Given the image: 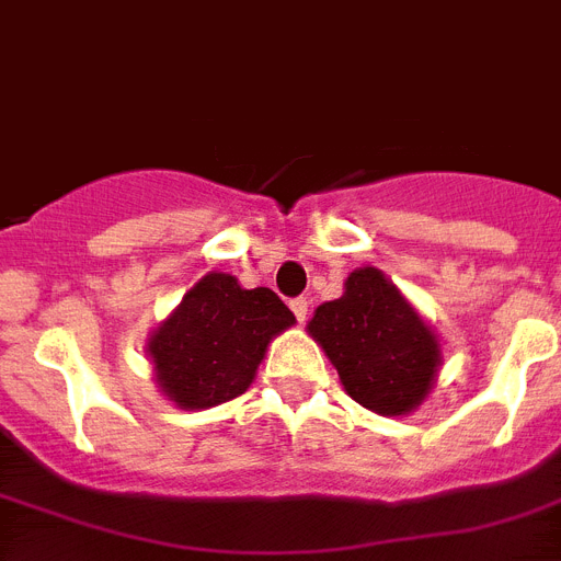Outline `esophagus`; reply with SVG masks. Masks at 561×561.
Segmentation results:
<instances>
[{
  "instance_id": "1",
  "label": "esophagus",
  "mask_w": 561,
  "mask_h": 561,
  "mask_svg": "<svg viewBox=\"0 0 561 561\" xmlns=\"http://www.w3.org/2000/svg\"><path fill=\"white\" fill-rule=\"evenodd\" d=\"M290 310H294L296 319L305 324V319H308V299H294V301H290Z\"/></svg>"
}]
</instances>
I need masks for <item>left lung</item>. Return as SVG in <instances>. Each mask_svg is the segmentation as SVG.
<instances>
[{
    "instance_id": "8db88e82",
    "label": "left lung",
    "mask_w": 561,
    "mask_h": 561,
    "mask_svg": "<svg viewBox=\"0 0 561 561\" xmlns=\"http://www.w3.org/2000/svg\"><path fill=\"white\" fill-rule=\"evenodd\" d=\"M308 333L339 369L344 392L369 412L407 415L432 392L437 335L378 267L353 271L344 296L316 308Z\"/></svg>"
}]
</instances>
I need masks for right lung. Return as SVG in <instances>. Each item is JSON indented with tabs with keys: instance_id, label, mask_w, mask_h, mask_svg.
Masks as SVG:
<instances>
[{
	"instance_id": "obj_1",
	"label": "right lung",
	"mask_w": 561,
	"mask_h": 561,
	"mask_svg": "<svg viewBox=\"0 0 561 561\" xmlns=\"http://www.w3.org/2000/svg\"><path fill=\"white\" fill-rule=\"evenodd\" d=\"M296 316L271 287L245 290L231 274H206L152 333L146 353L160 392L180 409L242 396L274 335Z\"/></svg>"
}]
</instances>
